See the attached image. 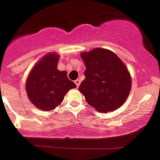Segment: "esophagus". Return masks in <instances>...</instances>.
Masks as SVG:
<instances>
[{
  "instance_id": "34e87169",
  "label": "esophagus",
  "mask_w": 160,
  "mask_h": 160,
  "mask_svg": "<svg viewBox=\"0 0 160 160\" xmlns=\"http://www.w3.org/2000/svg\"><path fill=\"white\" fill-rule=\"evenodd\" d=\"M74 83H75L76 86H77V88H78L79 86V85H80V83H81V80H80L79 78L76 79L75 81H74Z\"/></svg>"
}]
</instances>
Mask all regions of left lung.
Returning a JSON list of instances; mask_svg holds the SVG:
<instances>
[{
	"label": "left lung",
	"mask_w": 160,
	"mask_h": 160,
	"mask_svg": "<svg viewBox=\"0 0 160 160\" xmlns=\"http://www.w3.org/2000/svg\"><path fill=\"white\" fill-rule=\"evenodd\" d=\"M81 56L86 69L79 91L99 112L116 110L124 104L131 89L127 67L115 53L104 48H97Z\"/></svg>",
	"instance_id": "1"
}]
</instances>
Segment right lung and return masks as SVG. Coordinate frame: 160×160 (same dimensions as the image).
Wrapping results in <instances>:
<instances>
[{"label":"right lung","instance_id":"1","mask_svg":"<svg viewBox=\"0 0 160 160\" xmlns=\"http://www.w3.org/2000/svg\"><path fill=\"white\" fill-rule=\"evenodd\" d=\"M60 56L48 54L32 69L27 81V92L32 104L43 111H50L62 103L64 96L76 85L66 71L57 70Z\"/></svg>","mask_w":160,"mask_h":160}]
</instances>
